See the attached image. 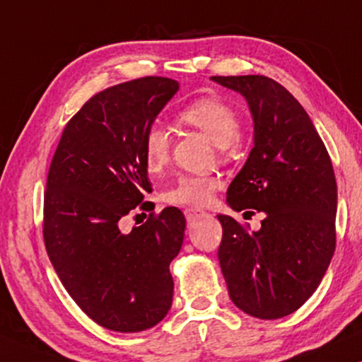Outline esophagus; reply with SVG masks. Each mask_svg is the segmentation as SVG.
Segmentation results:
<instances>
[{
	"label": "esophagus",
	"mask_w": 362,
	"mask_h": 362,
	"mask_svg": "<svg viewBox=\"0 0 362 362\" xmlns=\"http://www.w3.org/2000/svg\"><path fill=\"white\" fill-rule=\"evenodd\" d=\"M185 216L187 222H196L197 219H201V217H204L206 212L201 209H196V207H191V209L185 211Z\"/></svg>",
	"instance_id": "34e87169"
}]
</instances>
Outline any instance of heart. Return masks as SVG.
<instances>
[{
	"label": "heart",
	"mask_w": 362,
	"mask_h": 362,
	"mask_svg": "<svg viewBox=\"0 0 362 362\" xmlns=\"http://www.w3.org/2000/svg\"><path fill=\"white\" fill-rule=\"evenodd\" d=\"M181 120L204 132L217 146L226 148L240 133V117L229 103L217 97H202L180 113ZM170 135L160 123L148 128L143 138V153L150 173L161 171L170 160ZM221 187L216 176H182L166 192V201L177 206H206Z\"/></svg>",
	"instance_id": "b5f03b06"
}]
</instances>
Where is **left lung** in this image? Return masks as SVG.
<instances>
[{
	"instance_id": "1",
	"label": "left lung",
	"mask_w": 362,
	"mask_h": 362,
	"mask_svg": "<svg viewBox=\"0 0 362 362\" xmlns=\"http://www.w3.org/2000/svg\"><path fill=\"white\" fill-rule=\"evenodd\" d=\"M211 78L239 92L254 120V148L227 189V204L265 212L255 232L217 216L222 275L237 308L260 320L284 318L315 293L333 259V165L308 113L274 78Z\"/></svg>"
}]
</instances>
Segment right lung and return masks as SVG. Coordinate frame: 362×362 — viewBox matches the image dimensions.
I'll return each mask as SVG.
<instances>
[{"label": "right lung", "mask_w": 362, "mask_h": 362, "mask_svg": "<svg viewBox=\"0 0 362 362\" xmlns=\"http://www.w3.org/2000/svg\"><path fill=\"white\" fill-rule=\"evenodd\" d=\"M180 83L141 77L98 92L64 128L44 192V244L54 270L88 318L118 333L160 323L173 303L170 264L186 219L150 214L130 234L120 221L151 192L143 138Z\"/></svg>", "instance_id": "add662e5"}]
</instances>
